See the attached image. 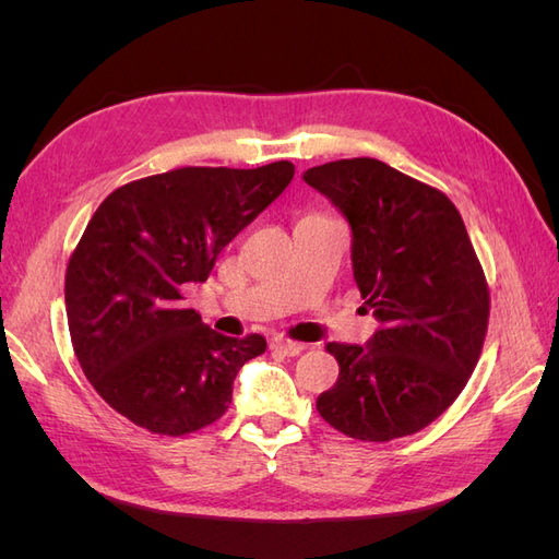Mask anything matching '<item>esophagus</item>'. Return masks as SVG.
Returning <instances> with one entry per match:
<instances>
[{"label":"esophagus","mask_w":559,"mask_h":559,"mask_svg":"<svg viewBox=\"0 0 559 559\" xmlns=\"http://www.w3.org/2000/svg\"><path fill=\"white\" fill-rule=\"evenodd\" d=\"M270 349L284 354V357H298V354L306 349V345L298 343V341H289V337H282L280 335V337H273V341H270Z\"/></svg>","instance_id":"34e87169"}]
</instances>
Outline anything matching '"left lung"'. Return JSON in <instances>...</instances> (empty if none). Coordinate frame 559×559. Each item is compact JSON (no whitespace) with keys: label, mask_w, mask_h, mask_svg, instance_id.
I'll return each instance as SVG.
<instances>
[{"label":"left lung","mask_w":559,"mask_h":559,"mask_svg":"<svg viewBox=\"0 0 559 559\" xmlns=\"http://www.w3.org/2000/svg\"><path fill=\"white\" fill-rule=\"evenodd\" d=\"M352 226L354 280L382 321L368 345L329 343L341 373L317 399L349 438L417 433L462 394L489 321V286L452 200L376 158H343L302 175Z\"/></svg>","instance_id":"1"}]
</instances>
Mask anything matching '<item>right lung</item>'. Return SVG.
<instances>
[{
    "mask_svg": "<svg viewBox=\"0 0 559 559\" xmlns=\"http://www.w3.org/2000/svg\"><path fill=\"white\" fill-rule=\"evenodd\" d=\"M294 173L289 160L179 167L123 183L93 214L67 263V324L83 376L132 425L186 436L228 411L235 376L265 337L216 333L183 292Z\"/></svg>",
    "mask_w": 559,
    "mask_h": 559,
    "instance_id": "add662e5",
    "label": "right lung"
}]
</instances>
